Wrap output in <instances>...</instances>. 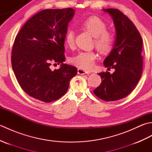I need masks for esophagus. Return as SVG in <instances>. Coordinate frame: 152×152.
<instances>
[{
    "label": "esophagus",
    "instance_id": "34e87169",
    "mask_svg": "<svg viewBox=\"0 0 152 152\" xmlns=\"http://www.w3.org/2000/svg\"><path fill=\"white\" fill-rule=\"evenodd\" d=\"M78 74L83 75V74H88L89 72H88V71H86L83 69H78Z\"/></svg>",
    "mask_w": 152,
    "mask_h": 152
}]
</instances>
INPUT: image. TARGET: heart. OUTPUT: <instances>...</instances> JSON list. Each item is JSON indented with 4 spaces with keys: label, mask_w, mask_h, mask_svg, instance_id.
Returning a JSON list of instances; mask_svg holds the SVG:
<instances>
[{
    "label": "heart",
    "mask_w": 152,
    "mask_h": 152,
    "mask_svg": "<svg viewBox=\"0 0 152 152\" xmlns=\"http://www.w3.org/2000/svg\"><path fill=\"white\" fill-rule=\"evenodd\" d=\"M82 26L94 37V44L100 52L110 53L115 44V35L107 31V25L99 18L92 16L82 22ZM75 40V31L69 28L64 34V41L68 46L72 47ZM97 55L94 51H81L70 58V63L80 69L90 70L94 66Z\"/></svg>",
    "instance_id": "heart-1"
}]
</instances>
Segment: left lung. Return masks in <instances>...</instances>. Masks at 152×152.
Instances as JSON below:
<instances>
[{"label":"left lung","mask_w":152,"mask_h":152,"mask_svg":"<svg viewBox=\"0 0 152 152\" xmlns=\"http://www.w3.org/2000/svg\"><path fill=\"white\" fill-rule=\"evenodd\" d=\"M112 16L116 31L114 50L104 61V65L115 71L99 73L102 82L93 92L105 101H114L127 96L137 85L142 73V39L129 19L119 10H103Z\"/></svg>","instance_id":"left-lung-1"}]
</instances>
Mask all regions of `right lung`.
I'll return each mask as SVG.
<instances>
[{
    "label": "right lung",
    "mask_w": 152,
    "mask_h": 152,
    "mask_svg": "<svg viewBox=\"0 0 152 152\" xmlns=\"http://www.w3.org/2000/svg\"><path fill=\"white\" fill-rule=\"evenodd\" d=\"M74 10L46 9L25 23L15 37L11 61L19 86L27 95L44 102L63 96L77 68L64 64V34ZM52 63H61L50 70Z\"/></svg>",
    "instance_id": "right-lung-1"
}]
</instances>
